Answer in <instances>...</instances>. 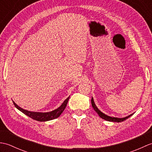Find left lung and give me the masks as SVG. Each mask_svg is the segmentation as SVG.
<instances>
[{
  "label": "left lung",
  "instance_id": "1",
  "mask_svg": "<svg viewBox=\"0 0 152 152\" xmlns=\"http://www.w3.org/2000/svg\"><path fill=\"white\" fill-rule=\"evenodd\" d=\"M91 104L93 109L95 110V111L97 113L99 114V115L101 117V118H102L103 119H105L106 121H113V122H121V121H124L126 119H128L132 115H133V114H132L129 115L127 116V117H125V118H115V117H111V116H108L107 115H106L104 113H102L101 110H99V108L96 107V106L95 104V102H94V100H93V98H91Z\"/></svg>",
  "mask_w": 152,
  "mask_h": 152
}]
</instances>
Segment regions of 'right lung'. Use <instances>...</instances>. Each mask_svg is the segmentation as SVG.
<instances>
[{"mask_svg":"<svg viewBox=\"0 0 152 152\" xmlns=\"http://www.w3.org/2000/svg\"><path fill=\"white\" fill-rule=\"evenodd\" d=\"M69 98L70 96H69L67 99L64 100V101L63 102V104H61L59 108L49 112H37L28 111V110H26L19 107L18 105L15 104L14 101H13V103H14V106H15V108H17L19 110H20L21 112L23 113L24 114L28 115V117H30L32 119H34V120H37L38 121H46L52 120V119H54L56 118H57L58 117H59L60 115L62 114L63 112L64 111V108H66L67 102L69 101Z\"/></svg>","mask_w":152,"mask_h":152,"instance_id":"add662e5","label":"right lung"}]
</instances>
